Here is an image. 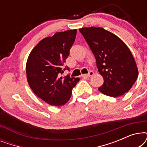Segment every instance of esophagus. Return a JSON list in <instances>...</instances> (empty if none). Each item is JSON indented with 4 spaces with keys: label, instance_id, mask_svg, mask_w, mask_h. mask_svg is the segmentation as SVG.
Listing matches in <instances>:
<instances>
[{
    "label": "esophagus",
    "instance_id": "obj_1",
    "mask_svg": "<svg viewBox=\"0 0 147 147\" xmlns=\"http://www.w3.org/2000/svg\"><path fill=\"white\" fill-rule=\"evenodd\" d=\"M94 75V72L92 71H90L88 74H82V77H91Z\"/></svg>",
    "mask_w": 147,
    "mask_h": 147
}]
</instances>
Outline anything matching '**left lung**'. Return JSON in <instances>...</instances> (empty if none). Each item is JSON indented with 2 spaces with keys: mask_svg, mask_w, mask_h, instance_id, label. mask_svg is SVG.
Here are the masks:
<instances>
[{
  "mask_svg": "<svg viewBox=\"0 0 147 147\" xmlns=\"http://www.w3.org/2000/svg\"><path fill=\"white\" fill-rule=\"evenodd\" d=\"M79 31L95 56L104 84L102 94L118 97L128 92L138 77L135 60L125 43L111 32L101 27H84Z\"/></svg>",
  "mask_w": 147,
  "mask_h": 147,
  "instance_id": "left-lung-1",
  "label": "left lung"
}]
</instances>
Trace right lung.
<instances>
[{
    "mask_svg": "<svg viewBox=\"0 0 147 147\" xmlns=\"http://www.w3.org/2000/svg\"><path fill=\"white\" fill-rule=\"evenodd\" d=\"M77 30L57 32L44 38L33 48L26 64L27 82L33 92L49 105L60 106L71 98L80 78L61 77L62 65L75 41Z\"/></svg>",
    "mask_w": 147,
    "mask_h": 147,
    "instance_id": "right-lung-1",
    "label": "right lung"
}]
</instances>
